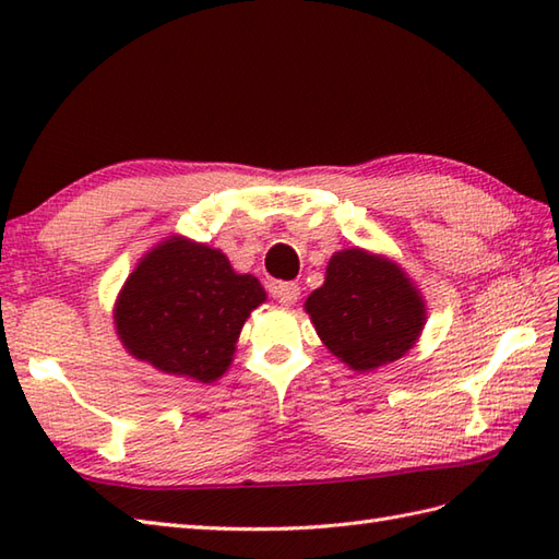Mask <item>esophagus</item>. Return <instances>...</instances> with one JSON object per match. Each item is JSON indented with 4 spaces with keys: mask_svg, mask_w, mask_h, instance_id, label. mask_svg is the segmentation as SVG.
<instances>
[{
    "mask_svg": "<svg viewBox=\"0 0 559 559\" xmlns=\"http://www.w3.org/2000/svg\"><path fill=\"white\" fill-rule=\"evenodd\" d=\"M271 295L276 298L281 305H295L300 298V288L298 283H273L271 286Z\"/></svg>",
    "mask_w": 559,
    "mask_h": 559,
    "instance_id": "34e87169",
    "label": "esophagus"
}]
</instances>
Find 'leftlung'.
Listing matches in <instances>:
<instances>
[{"label":"left lung","instance_id":"obj_1","mask_svg":"<svg viewBox=\"0 0 559 559\" xmlns=\"http://www.w3.org/2000/svg\"><path fill=\"white\" fill-rule=\"evenodd\" d=\"M305 310L324 346L358 372L406 355L427 319L406 271L360 247L329 259L324 286L307 298Z\"/></svg>","mask_w":559,"mask_h":559}]
</instances>
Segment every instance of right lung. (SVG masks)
Returning <instances> with one entry per match:
<instances>
[{
  "label": "right lung",
  "mask_w": 559,
  "mask_h": 559,
  "mask_svg": "<svg viewBox=\"0 0 559 559\" xmlns=\"http://www.w3.org/2000/svg\"><path fill=\"white\" fill-rule=\"evenodd\" d=\"M261 283L235 273L221 249L173 235L141 257L115 302L122 346L165 374L216 382L233 362Z\"/></svg>",
  "instance_id": "add662e5"
}]
</instances>
